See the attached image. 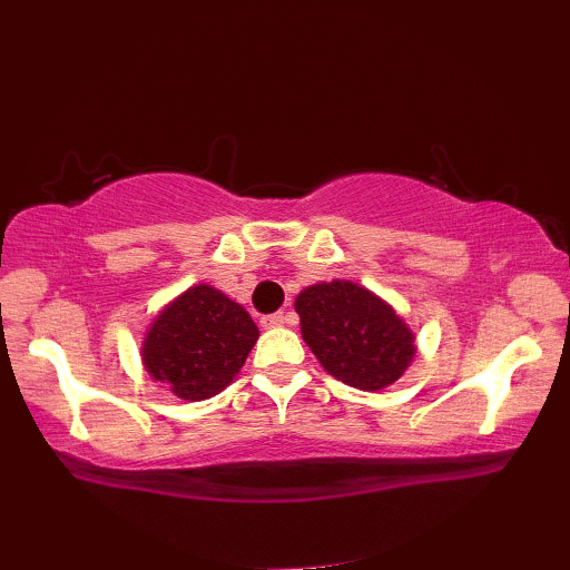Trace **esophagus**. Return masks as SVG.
Returning <instances> with one entry per match:
<instances>
[{"instance_id":"obj_1","label":"esophagus","mask_w":570,"mask_h":570,"mask_svg":"<svg viewBox=\"0 0 570 570\" xmlns=\"http://www.w3.org/2000/svg\"><path fill=\"white\" fill-rule=\"evenodd\" d=\"M285 315L283 313H275V315H267V317H263L261 320V325L265 327V330H275V327H283L285 325Z\"/></svg>"}]
</instances>
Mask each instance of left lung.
Here are the masks:
<instances>
[{
    "label": "left lung",
    "instance_id": "1",
    "mask_svg": "<svg viewBox=\"0 0 570 570\" xmlns=\"http://www.w3.org/2000/svg\"><path fill=\"white\" fill-rule=\"evenodd\" d=\"M299 332L332 377L354 390L377 392L414 362L410 325L372 289L352 281L305 287L295 297Z\"/></svg>",
    "mask_w": 570,
    "mask_h": 570
}]
</instances>
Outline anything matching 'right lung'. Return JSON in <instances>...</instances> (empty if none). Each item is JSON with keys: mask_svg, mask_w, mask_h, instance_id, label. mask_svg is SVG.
I'll list each match as a JSON object with an SVG mask.
<instances>
[{"mask_svg": "<svg viewBox=\"0 0 570 570\" xmlns=\"http://www.w3.org/2000/svg\"><path fill=\"white\" fill-rule=\"evenodd\" d=\"M257 337L261 330L248 309L200 283L154 317L141 342V362L148 377L178 400L203 402L238 377Z\"/></svg>", "mask_w": 570, "mask_h": 570, "instance_id": "add662e5", "label": "right lung"}]
</instances>
